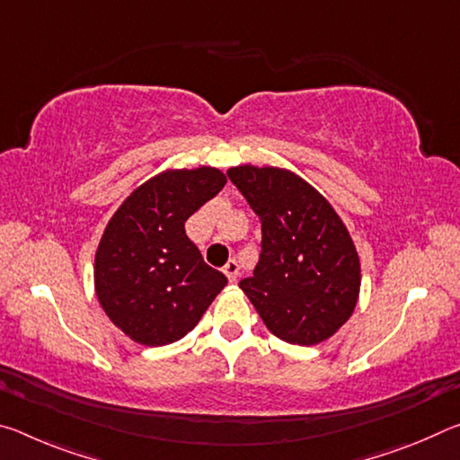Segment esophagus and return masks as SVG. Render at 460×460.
Segmentation results:
<instances>
[{
  "label": "esophagus",
  "instance_id": "34e87169",
  "mask_svg": "<svg viewBox=\"0 0 460 460\" xmlns=\"http://www.w3.org/2000/svg\"><path fill=\"white\" fill-rule=\"evenodd\" d=\"M223 271H225V276L229 278V282H231V284H235V282H237V278H239V263H237L235 260H229L227 263H225Z\"/></svg>",
  "mask_w": 460,
  "mask_h": 460
}]
</instances>
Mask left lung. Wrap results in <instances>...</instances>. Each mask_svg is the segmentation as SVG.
Wrapping results in <instances>:
<instances>
[{"mask_svg": "<svg viewBox=\"0 0 460 460\" xmlns=\"http://www.w3.org/2000/svg\"><path fill=\"white\" fill-rule=\"evenodd\" d=\"M229 181L261 223V253L239 288L263 324L292 345L332 337L353 314L359 255L341 217L321 192L282 168H231Z\"/></svg>", "mask_w": 460, "mask_h": 460, "instance_id": "8db88e82", "label": "left lung"}]
</instances>
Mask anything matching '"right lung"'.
Returning <instances> with one entry per match:
<instances>
[{"instance_id": "obj_1", "label": "right lung", "mask_w": 460, "mask_h": 460, "mask_svg": "<svg viewBox=\"0 0 460 460\" xmlns=\"http://www.w3.org/2000/svg\"><path fill=\"white\" fill-rule=\"evenodd\" d=\"M221 170H166L123 200L95 255L105 314L131 341L162 347L190 332L227 278L207 266L184 221L219 192Z\"/></svg>"}]
</instances>
